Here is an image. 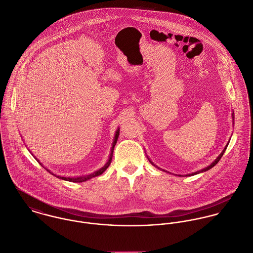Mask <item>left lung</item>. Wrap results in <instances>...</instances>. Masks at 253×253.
I'll use <instances>...</instances> for the list:
<instances>
[{"mask_svg":"<svg viewBox=\"0 0 253 253\" xmlns=\"http://www.w3.org/2000/svg\"><path fill=\"white\" fill-rule=\"evenodd\" d=\"M232 118H233V123H234V122H235V114H234V112H233V113H232ZM229 143H230V142H228V144H227V145H226V147H225V148H224V150H223V151H222V152H221V153H220V154H219V155H218V157H217V158H216V159H215V160H214V161H213V162H212V163H211V164H210V165H208V166H207V167H205V168H203V169H202V170H199V171H197V172H194V173H192V174H188V175H185V176H187V177H188V176H194V175H197V174H200V173H202V172H205V171H207V170H209V169H211V168H212V167H214V166H215V165H216V164H217V163H218V162H219V160H220V159H221V157H222V156H223V154H224V152H225V151H226V149H227V147H228V145H229ZM148 158H149V156H148ZM149 160H150V162H151V163H152V165H153V166H154V167H156V168H157V169H160V170H162V171H164V172H167V171H165V170H163V169H161V168H159V167H158V166H156V165H155V164H154V163H153V162H152V160H151V159H150V158H149ZM167 173H170V172H167ZM170 174H171V173H170ZM178 176H180V177H181V176H182V175H178Z\"/></svg>","mask_w":253,"mask_h":253,"instance_id":"obj_1","label":"left lung"}]
</instances>
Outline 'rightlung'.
<instances>
[{
	"instance_id": "obj_1",
	"label": "right lung",
	"mask_w": 253,
	"mask_h": 253,
	"mask_svg": "<svg viewBox=\"0 0 253 253\" xmlns=\"http://www.w3.org/2000/svg\"><path fill=\"white\" fill-rule=\"evenodd\" d=\"M119 131H120V129L117 128V130H116V132H115V135H114V138H113V142H112L111 150H110V153H109V156H108V160L106 161V163H105L101 168H100L99 170H97V171H95V172H93V173H91V174L85 175V176H79V177H62V176L53 174L52 172H51V171H50L49 169H47V168H45V169H47L51 174L54 175V176L57 177L58 179H61V180H64V181H69V182H74V183H82V182L88 181V180H90V179H92V178H94V177L100 176V175H101V174L107 169V167L109 166V164H110V162H111L112 155H113V150H114V147H115V145H116V142H117V139H118V136H119ZM36 159H37V158H36ZM37 161L43 166V164H42L38 159H37Z\"/></svg>"
}]
</instances>
